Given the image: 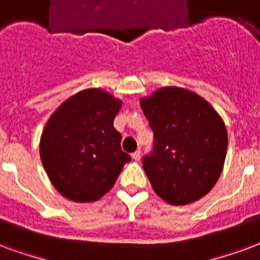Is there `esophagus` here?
Listing matches in <instances>:
<instances>
[{
  "label": "esophagus",
  "mask_w": 260,
  "mask_h": 260,
  "mask_svg": "<svg viewBox=\"0 0 260 260\" xmlns=\"http://www.w3.org/2000/svg\"><path fill=\"white\" fill-rule=\"evenodd\" d=\"M132 158L135 159V161H139L140 159V150H136L132 153Z\"/></svg>",
  "instance_id": "obj_1"
}]
</instances>
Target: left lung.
I'll list each match as a JSON object with an SVG mask.
<instances>
[{"instance_id":"obj_1","label":"left lung","mask_w":260,"mask_h":260,"mask_svg":"<svg viewBox=\"0 0 260 260\" xmlns=\"http://www.w3.org/2000/svg\"><path fill=\"white\" fill-rule=\"evenodd\" d=\"M140 107L154 132V150L143 158V169L157 196L186 205L208 194L228 153L222 117L201 96L178 86L142 98Z\"/></svg>"}]
</instances>
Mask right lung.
Masks as SVG:
<instances>
[{
  "mask_svg": "<svg viewBox=\"0 0 260 260\" xmlns=\"http://www.w3.org/2000/svg\"><path fill=\"white\" fill-rule=\"evenodd\" d=\"M122 102L89 88L70 96L48 120L40 155L53 187L76 203H92L114 186L131 155L113 121Z\"/></svg>",
  "mask_w": 260,
  "mask_h": 260,
  "instance_id": "add662e5",
  "label": "right lung"
}]
</instances>
